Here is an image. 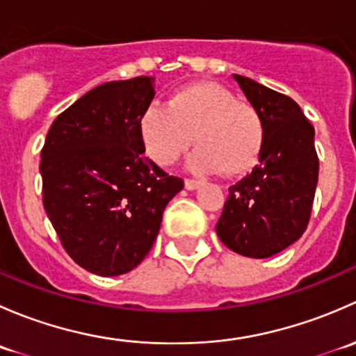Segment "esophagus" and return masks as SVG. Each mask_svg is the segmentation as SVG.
Listing matches in <instances>:
<instances>
[{"mask_svg":"<svg viewBox=\"0 0 356 356\" xmlns=\"http://www.w3.org/2000/svg\"><path fill=\"white\" fill-rule=\"evenodd\" d=\"M184 186H186V189H189V191H193V189H198V188H200L201 182H200V181H195V179H186Z\"/></svg>","mask_w":356,"mask_h":356,"instance_id":"esophagus-1","label":"esophagus"}]
</instances>
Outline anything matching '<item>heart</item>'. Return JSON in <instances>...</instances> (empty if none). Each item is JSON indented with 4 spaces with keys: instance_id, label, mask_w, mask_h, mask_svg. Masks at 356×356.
Returning <instances> with one entry per match:
<instances>
[{
    "instance_id": "b5f03b06",
    "label": "heart",
    "mask_w": 356,
    "mask_h": 356,
    "mask_svg": "<svg viewBox=\"0 0 356 356\" xmlns=\"http://www.w3.org/2000/svg\"><path fill=\"white\" fill-rule=\"evenodd\" d=\"M139 138L146 155L170 167L189 146L195 172L243 175L260 160L267 138L264 115L251 103L238 102L229 89L213 82H195L172 92L167 105H149L139 117Z\"/></svg>"
}]
</instances>
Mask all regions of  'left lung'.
<instances>
[{
	"label": "left lung",
	"mask_w": 356,
	"mask_h": 356,
	"mask_svg": "<svg viewBox=\"0 0 356 356\" xmlns=\"http://www.w3.org/2000/svg\"><path fill=\"white\" fill-rule=\"evenodd\" d=\"M267 125L260 163L229 188L217 234L229 250L268 258L303 236L318 181L314 125L289 96L234 74Z\"/></svg>",
	"instance_id": "left-lung-1"
}]
</instances>
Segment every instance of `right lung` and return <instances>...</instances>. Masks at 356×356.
I'll list each match as a JSON object with an SVG mask.
<instances>
[{
  "mask_svg": "<svg viewBox=\"0 0 356 356\" xmlns=\"http://www.w3.org/2000/svg\"><path fill=\"white\" fill-rule=\"evenodd\" d=\"M153 77L111 81L55 118L41 152L42 204L72 260L103 277L138 267L184 188L143 156L139 117Z\"/></svg>",
  "mask_w": 356,
  "mask_h": 356,
  "instance_id": "add662e5",
  "label": "right lung"
}]
</instances>
